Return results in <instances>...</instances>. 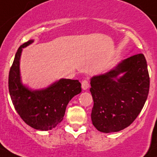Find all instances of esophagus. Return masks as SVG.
I'll return each instance as SVG.
<instances>
[{
  "mask_svg": "<svg viewBox=\"0 0 157 157\" xmlns=\"http://www.w3.org/2000/svg\"><path fill=\"white\" fill-rule=\"evenodd\" d=\"M89 87H90V83H89V82L87 80H83L82 82V90H86Z\"/></svg>",
  "mask_w": 157,
  "mask_h": 157,
  "instance_id": "34e87169",
  "label": "esophagus"
}]
</instances>
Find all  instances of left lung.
<instances>
[{
	"mask_svg": "<svg viewBox=\"0 0 157 157\" xmlns=\"http://www.w3.org/2000/svg\"><path fill=\"white\" fill-rule=\"evenodd\" d=\"M90 85L94 126L103 133L120 131L134 121L146 101V59L141 53L123 59L109 71L93 76Z\"/></svg>",
	"mask_w": 157,
	"mask_h": 157,
	"instance_id": "8db88e82",
	"label": "left lung"
}]
</instances>
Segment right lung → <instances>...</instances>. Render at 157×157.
Here are the masks:
<instances>
[{"label": "right lung", "mask_w": 157, "mask_h": 157, "mask_svg": "<svg viewBox=\"0 0 157 157\" xmlns=\"http://www.w3.org/2000/svg\"><path fill=\"white\" fill-rule=\"evenodd\" d=\"M34 42L20 45L8 76V90L12 104L22 120L32 128L49 130L63 120L69 101L82 91L78 80L60 78L46 88L32 90L22 82L20 57L23 48Z\"/></svg>", "instance_id": "add662e5"}]
</instances>
